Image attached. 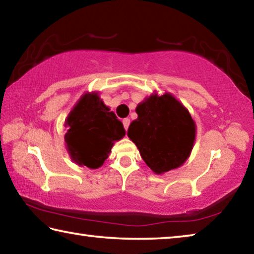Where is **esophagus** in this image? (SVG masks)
Listing matches in <instances>:
<instances>
[{
    "label": "esophagus",
    "instance_id": "34e87169",
    "mask_svg": "<svg viewBox=\"0 0 254 254\" xmlns=\"http://www.w3.org/2000/svg\"><path fill=\"white\" fill-rule=\"evenodd\" d=\"M122 122H123V127H124V128H126V130L127 131L128 126H130V119H124Z\"/></svg>",
    "mask_w": 254,
    "mask_h": 254
}]
</instances>
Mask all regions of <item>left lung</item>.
Segmentation results:
<instances>
[{
    "mask_svg": "<svg viewBox=\"0 0 254 254\" xmlns=\"http://www.w3.org/2000/svg\"><path fill=\"white\" fill-rule=\"evenodd\" d=\"M127 136L158 175L178 168L190 156L196 124L188 110L169 93L152 94L136 106Z\"/></svg>",
    "mask_w": 254,
    "mask_h": 254,
    "instance_id": "obj_1",
    "label": "left lung"
}]
</instances>
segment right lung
<instances>
[{
  "mask_svg": "<svg viewBox=\"0 0 254 254\" xmlns=\"http://www.w3.org/2000/svg\"><path fill=\"white\" fill-rule=\"evenodd\" d=\"M65 142L77 165L97 169L109 157L115 141L126 135L123 124L97 93H86L66 119Z\"/></svg>",
  "mask_w": 254,
  "mask_h": 254,
  "instance_id": "1",
  "label": "right lung"
}]
</instances>
